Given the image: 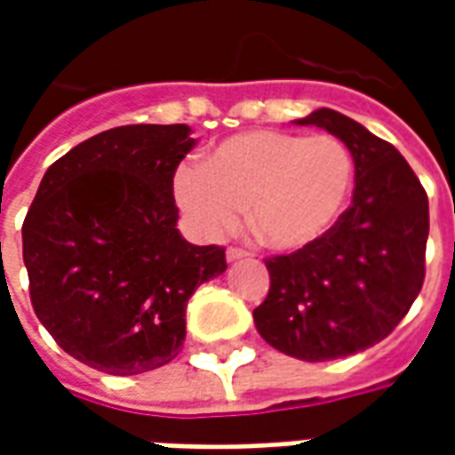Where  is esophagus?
Returning <instances> with one entry per match:
<instances>
[{
	"mask_svg": "<svg viewBox=\"0 0 455 455\" xmlns=\"http://www.w3.org/2000/svg\"><path fill=\"white\" fill-rule=\"evenodd\" d=\"M251 253L248 251H243V248H227V260L228 263H236V260H241V258H248Z\"/></svg>",
	"mask_w": 455,
	"mask_h": 455,
	"instance_id": "esophagus-1",
	"label": "esophagus"
}]
</instances>
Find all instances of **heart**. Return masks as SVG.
<instances>
[{"instance_id": "heart-1", "label": "heart", "mask_w": 455, "mask_h": 455, "mask_svg": "<svg viewBox=\"0 0 455 455\" xmlns=\"http://www.w3.org/2000/svg\"><path fill=\"white\" fill-rule=\"evenodd\" d=\"M351 150L334 136L295 131H248L202 158V170L175 175V197L204 236L248 221L275 251H302L324 238L346 209L353 188Z\"/></svg>"}]
</instances>
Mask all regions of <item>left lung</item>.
<instances>
[{
	"mask_svg": "<svg viewBox=\"0 0 455 455\" xmlns=\"http://www.w3.org/2000/svg\"><path fill=\"white\" fill-rule=\"evenodd\" d=\"M295 124L319 126L346 143L355 188L351 207L324 238L266 258L270 290L253 322L285 355L336 361L392 334L419 295L429 199L400 150L358 121L316 109Z\"/></svg>",
	"mask_w": 455,
	"mask_h": 455,
	"instance_id": "obj_1",
	"label": "left lung"
}]
</instances>
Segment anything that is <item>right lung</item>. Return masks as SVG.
<instances>
[{
    "instance_id": "1",
    "label": "right lung",
    "mask_w": 455,
    "mask_h": 455,
    "mask_svg": "<svg viewBox=\"0 0 455 455\" xmlns=\"http://www.w3.org/2000/svg\"><path fill=\"white\" fill-rule=\"evenodd\" d=\"M189 133L185 124L102 131L45 170L26 214L36 316L94 371L139 375L172 361L188 299L227 270L224 248L178 231L172 178L195 148Z\"/></svg>"
}]
</instances>
